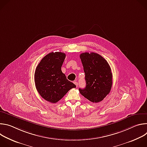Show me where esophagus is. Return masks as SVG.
Wrapping results in <instances>:
<instances>
[{
    "mask_svg": "<svg viewBox=\"0 0 147 147\" xmlns=\"http://www.w3.org/2000/svg\"><path fill=\"white\" fill-rule=\"evenodd\" d=\"M73 82H74V84H75V85L76 86V87H78V82H77V81H74Z\"/></svg>",
    "mask_w": 147,
    "mask_h": 147,
    "instance_id": "1",
    "label": "esophagus"
}]
</instances>
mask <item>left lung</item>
Listing matches in <instances>:
<instances>
[{
	"mask_svg": "<svg viewBox=\"0 0 147 147\" xmlns=\"http://www.w3.org/2000/svg\"><path fill=\"white\" fill-rule=\"evenodd\" d=\"M85 73L86 87L80 94L94 103L102 101L111 91L112 73L108 61L98 53H82L80 55Z\"/></svg>",
	"mask_w": 147,
	"mask_h": 147,
	"instance_id": "obj_1",
	"label": "left lung"
}]
</instances>
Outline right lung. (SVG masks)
Listing matches in <instances>:
<instances>
[{"instance_id": "obj_1", "label": "right lung", "mask_w": 147, "mask_h": 147, "mask_svg": "<svg viewBox=\"0 0 147 147\" xmlns=\"http://www.w3.org/2000/svg\"><path fill=\"white\" fill-rule=\"evenodd\" d=\"M65 57L64 53L51 52L40 60L35 71L34 80L38 93L53 103L60 100L70 90L76 87L61 70Z\"/></svg>"}]
</instances>
